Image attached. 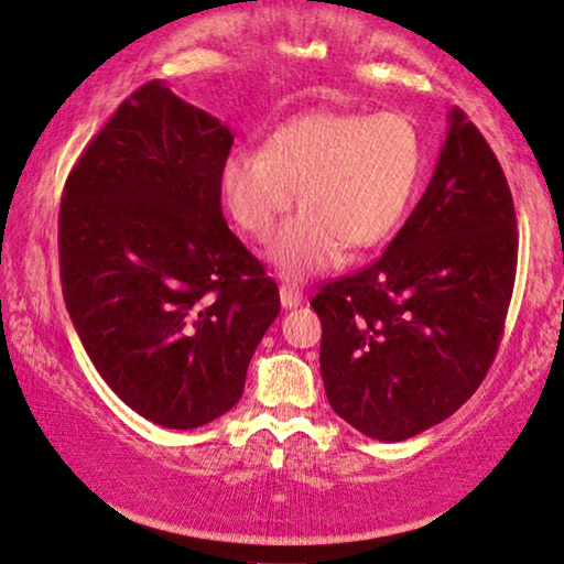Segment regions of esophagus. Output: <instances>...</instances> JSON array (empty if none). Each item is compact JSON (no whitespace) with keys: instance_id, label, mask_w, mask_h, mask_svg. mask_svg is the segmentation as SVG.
I'll return each instance as SVG.
<instances>
[{"instance_id":"obj_1","label":"esophagus","mask_w":564,"mask_h":564,"mask_svg":"<svg viewBox=\"0 0 564 564\" xmlns=\"http://www.w3.org/2000/svg\"><path fill=\"white\" fill-rule=\"evenodd\" d=\"M279 293H281V304H283V308H296V306L304 304V291H301L299 285L281 283Z\"/></svg>"}]
</instances>
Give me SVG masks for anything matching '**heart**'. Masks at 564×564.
Wrapping results in <instances>:
<instances>
[{
    "label": "heart",
    "instance_id": "heart-1",
    "mask_svg": "<svg viewBox=\"0 0 564 564\" xmlns=\"http://www.w3.org/2000/svg\"><path fill=\"white\" fill-rule=\"evenodd\" d=\"M426 142L403 112L314 109L268 134L263 150H232L221 196L237 227L268 240L291 212L268 258L289 279L327 271L350 250L393 237L424 184Z\"/></svg>",
    "mask_w": 564,
    "mask_h": 564
}]
</instances>
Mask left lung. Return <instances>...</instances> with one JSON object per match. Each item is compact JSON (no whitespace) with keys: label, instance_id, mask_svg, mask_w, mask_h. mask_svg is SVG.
<instances>
[{"label":"left lung","instance_id":"8db88e82","mask_svg":"<svg viewBox=\"0 0 564 564\" xmlns=\"http://www.w3.org/2000/svg\"><path fill=\"white\" fill-rule=\"evenodd\" d=\"M416 209L365 271L312 299L332 409L378 442L455 414L482 383L517 279V212L501 163L459 109Z\"/></svg>","mask_w":564,"mask_h":564}]
</instances>
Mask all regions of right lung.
I'll list each match as a JSON object with an SVG mask.
<instances>
[{
	"label": "right lung",
	"instance_id": "1",
	"mask_svg": "<svg viewBox=\"0 0 564 564\" xmlns=\"http://www.w3.org/2000/svg\"><path fill=\"white\" fill-rule=\"evenodd\" d=\"M232 132L163 82L140 86L63 188V299L94 368L169 430L240 401L279 285L229 232L221 163Z\"/></svg>",
	"mask_w": 564,
	"mask_h": 564
}]
</instances>
